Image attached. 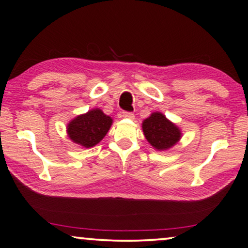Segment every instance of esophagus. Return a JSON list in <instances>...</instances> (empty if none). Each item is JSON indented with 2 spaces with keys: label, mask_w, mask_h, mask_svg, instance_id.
<instances>
[{
  "label": "esophagus",
  "mask_w": 248,
  "mask_h": 248,
  "mask_svg": "<svg viewBox=\"0 0 248 248\" xmlns=\"http://www.w3.org/2000/svg\"><path fill=\"white\" fill-rule=\"evenodd\" d=\"M123 117L128 118V120H134V114L128 113V111H123Z\"/></svg>",
  "instance_id": "esophagus-1"
}]
</instances>
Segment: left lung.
<instances>
[{"mask_svg":"<svg viewBox=\"0 0 248 248\" xmlns=\"http://www.w3.org/2000/svg\"><path fill=\"white\" fill-rule=\"evenodd\" d=\"M142 131L147 141L158 151L174 147L182 138V131L160 111H154L142 122Z\"/></svg>","mask_w":248,"mask_h":248,"instance_id":"left-lung-1","label":"left lung"}]
</instances>
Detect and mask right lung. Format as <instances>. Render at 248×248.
I'll return each instance as SVG.
<instances>
[{
	"label": "right lung",
	"mask_w": 248,
	"mask_h": 248,
	"mask_svg": "<svg viewBox=\"0 0 248 248\" xmlns=\"http://www.w3.org/2000/svg\"><path fill=\"white\" fill-rule=\"evenodd\" d=\"M111 124L113 118L100 108H93L71 120L66 125V133L73 143L83 148H93L105 138Z\"/></svg>",
	"instance_id": "add662e5"
}]
</instances>
